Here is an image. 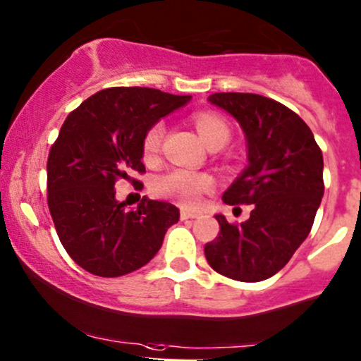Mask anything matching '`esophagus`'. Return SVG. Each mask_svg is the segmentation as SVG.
<instances>
[{
    "label": "esophagus",
    "mask_w": 361,
    "mask_h": 361,
    "mask_svg": "<svg viewBox=\"0 0 361 361\" xmlns=\"http://www.w3.org/2000/svg\"><path fill=\"white\" fill-rule=\"evenodd\" d=\"M200 212L197 211H190V209H181V219H195V217H199Z\"/></svg>",
    "instance_id": "obj_1"
}]
</instances>
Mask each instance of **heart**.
I'll use <instances>...</instances> for the list:
<instances>
[{"label": "heart", "instance_id": "1", "mask_svg": "<svg viewBox=\"0 0 361 361\" xmlns=\"http://www.w3.org/2000/svg\"><path fill=\"white\" fill-rule=\"evenodd\" d=\"M193 121H195L197 132L207 147H212L216 144L226 145L229 142V137H231L229 126L216 114L199 113L193 118ZM164 132L166 126L162 121L154 123L145 132L144 142H142L145 159H152L159 152ZM212 183L214 181L209 174L174 168L157 178L156 183H154V190H156L157 195L166 197V199L176 200L183 205H195L199 204L200 197L212 188Z\"/></svg>", "mask_w": 361, "mask_h": 361}]
</instances>
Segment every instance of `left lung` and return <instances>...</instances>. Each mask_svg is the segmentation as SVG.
<instances>
[{
    "mask_svg": "<svg viewBox=\"0 0 361 361\" xmlns=\"http://www.w3.org/2000/svg\"><path fill=\"white\" fill-rule=\"evenodd\" d=\"M231 114L245 133L248 164L223 193L224 204L253 205L250 217L229 224L205 245L216 272L243 283L269 279L307 240L324 197V159L307 123L259 94L219 92L207 99Z\"/></svg>",
    "mask_w": 361,
    "mask_h": 361,
    "instance_id": "8db88e82",
    "label": "left lung"
}]
</instances>
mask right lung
I'll return each mask as SVG.
<instances>
[{"label":"right lung","mask_w":361,"mask_h":361,"mask_svg":"<svg viewBox=\"0 0 361 361\" xmlns=\"http://www.w3.org/2000/svg\"><path fill=\"white\" fill-rule=\"evenodd\" d=\"M190 99L113 87L90 96L63 123L47 157V205L66 253L90 274L118 277L144 267L180 221L178 207L147 197L126 209L114 183L145 171V132Z\"/></svg>","instance_id":"obj_1"}]
</instances>
